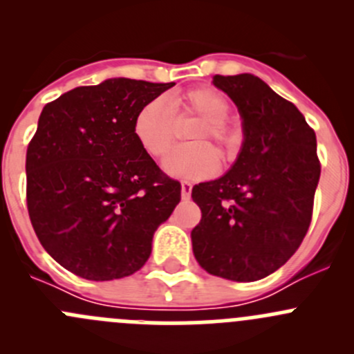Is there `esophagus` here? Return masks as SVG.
<instances>
[{
	"mask_svg": "<svg viewBox=\"0 0 354 354\" xmlns=\"http://www.w3.org/2000/svg\"><path fill=\"white\" fill-rule=\"evenodd\" d=\"M192 197V183L190 181H181V198L188 200Z\"/></svg>",
	"mask_w": 354,
	"mask_h": 354,
	"instance_id": "34e87169",
	"label": "esophagus"
}]
</instances>
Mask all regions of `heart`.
I'll use <instances>...</instances> for the list:
<instances>
[{
	"instance_id": "b5f03b06",
	"label": "heart",
	"mask_w": 354,
	"mask_h": 354,
	"mask_svg": "<svg viewBox=\"0 0 354 354\" xmlns=\"http://www.w3.org/2000/svg\"><path fill=\"white\" fill-rule=\"evenodd\" d=\"M230 101L210 87H197L171 95L169 106L162 99H152L137 111L133 135L140 147L152 157H162L176 137V121L198 118L188 138L195 144L174 149L164 160L171 176L183 180H205L219 169V156L207 142H214L226 162L234 160L243 147V130L227 118Z\"/></svg>"
}]
</instances>
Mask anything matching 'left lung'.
<instances>
[{"mask_svg":"<svg viewBox=\"0 0 354 354\" xmlns=\"http://www.w3.org/2000/svg\"><path fill=\"white\" fill-rule=\"evenodd\" d=\"M212 82L240 109L245 142L224 176L192 190L202 210L192 245L209 274L250 283L284 266L308 231L320 178L317 138L298 108L259 77Z\"/></svg>","mask_w":354,"mask_h":354,"instance_id":"obj_1","label":"left lung"}]
</instances>
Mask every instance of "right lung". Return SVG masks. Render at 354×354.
Here are the masks:
<instances>
[{
	"label": "right lung",
	"instance_id": "obj_1",
	"mask_svg": "<svg viewBox=\"0 0 354 354\" xmlns=\"http://www.w3.org/2000/svg\"><path fill=\"white\" fill-rule=\"evenodd\" d=\"M169 84L109 78L48 102L27 147V209L46 252L88 281L144 267L181 200L133 135L137 111Z\"/></svg>",
	"mask_w": 354,
	"mask_h": 354
}]
</instances>
